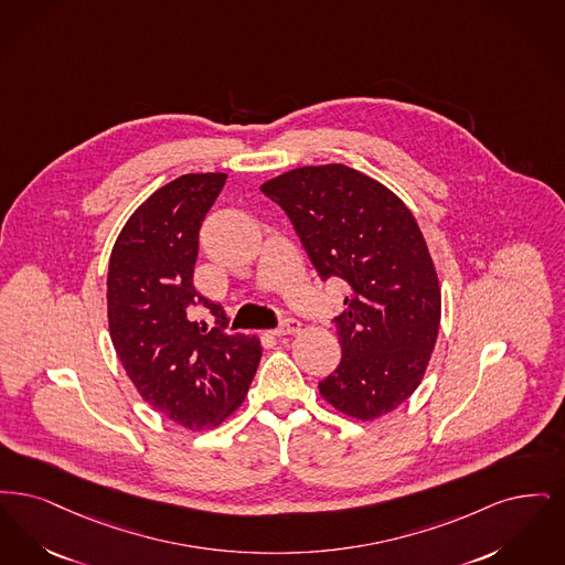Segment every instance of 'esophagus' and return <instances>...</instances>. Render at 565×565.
Segmentation results:
<instances>
[{
  "instance_id": "esophagus-1",
  "label": "esophagus",
  "mask_w": 565,
  "mask_h": 565,
  "mask_svg": "<svg viewBox=\"0 0 565 565\" xmlns=\"http://www.w3.org/2000/svg\"><path fill=\"white\" fill-rule=\"evenodd\" d=\"M299 331V320L297 319H285L280 320V324L271 331L274 335H294Z\"/></svg>"
}]
</instances>
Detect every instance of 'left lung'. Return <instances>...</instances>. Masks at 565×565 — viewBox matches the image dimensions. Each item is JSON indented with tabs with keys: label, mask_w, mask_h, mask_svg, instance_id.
<instances>
[{
	"label": "left lung",
	"mask_w": 565,
	"mask_h": 565,
	"mask_svg": "<svg viewBox=\"0 0 565 565\" xmlns=\"http://www.w3.org/2000/svg\"><path fill=\"white\" fill-rule=\"evenodd\" d=\"M291 220L320 280H344L335 317L342 361L320 394L345 416L373 419L416 391L441 320V291L412 211L344 164L303 167L262 185Z\"/></svg>",
	"instance_id": "8db88e82"
}]
</instances>
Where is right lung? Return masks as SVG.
<instances>
[{
    "label": "right lung",
    "mask_w": 565,
    "mask_h": 565,
    "mask_svg": "<svg viewBox=\"0 0 565 565\" xmlns=\"http://www.w3.org/2000/svg\"><path fill=\"white\" fill-rule=\"evenodd\" d=\"M227 174H183L124 225L109 259L107 315L114 348L135 388L172 422L217 426L245 401L259 340L227 333L220 303L194 287L198 234ZM204 307L218 322L195 319Z\"/></svg>",
    "instance_id": "1"
}]
</instances>
